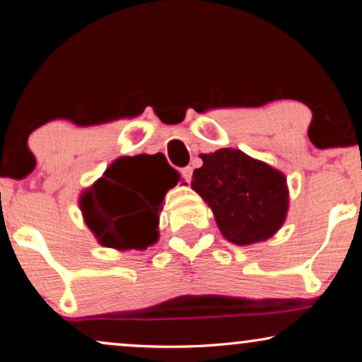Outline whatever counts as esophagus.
<instances>
[{
	"label": "esophagus",
	"instance_id": "obj_1",
	"mask_svg": "<svg viewBox=\"0 0 362 362\" xmlns=\"http://www.w3.org/2000/svg\"><path fill=\"white\" fill-rule=\"evenodd\" d=\"M191 175H192V168L191 166H185L181 170V176L185 177V181H187V182L191 181Z\"/></svg>",
	"mask_w": 362,
	"mask_h": 362
}]
</instances>
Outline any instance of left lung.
I'll use <instances>...</instances> for the list:
<instances>
[{"label":"left lung","instance_id":"1","mask_svg":"<svg viewBox=\"0 0 362 362\" xmlns=\"http://www.w3.org/2000/svg\"><path fill=\"white\" fill-rule=\"evenodd\" d=\"M201 158L202 166L192 173V189L209 204L227 240L249 245L280 229L288 207L281 173L230 148Z\"/></svg>","mask_w":362,"mask_h":362}]
</instances>
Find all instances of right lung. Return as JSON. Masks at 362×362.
<instances>
[{"label":"right lung","instance_id":"add662e5","mask_svg":"<svg viewBox=\"0 0 362 362\" xmlns=\"http://www.w3.org/2000/svg\"><path fill=\"white\" fill-rule=\"evenodd\" d=\"M165 160L161 153L120 158L83 192V219L102 245L128 250L155 244L161 202L180 180Z\"/></svg>","mask_w":362,"mask_h":362}]
</instances>
